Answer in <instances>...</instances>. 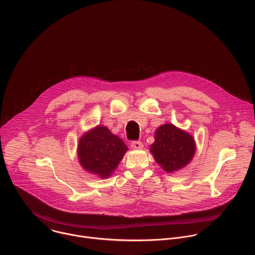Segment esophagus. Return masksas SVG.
I'll list each match as a JSON object with an SVG mask.
<instances>
[{"mask_svg": "<svg viewBox=\"0 0 255 255\" xmlns=\"http://www.w3.org/2000/svg\"><path fill=\"white\" fill-rule=\"evenodd\" d=\"M131 148L132 149H141V148H143V144L141 141H132Z\"/></svg>", "mask_w": 255, "mask_h": 255, "instance_id": "obj_1", "label": "esophagus"}]
</instances>
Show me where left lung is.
<instances>
[{
	"mask_svg": "<svg viewBox=\"0 0 255 255\" xmlns=\"http://www.w3.org/2000/svg\"><path fill=\"white\" fill-rule=\"evenodd\" d=\"M150 151L156 162L166 172H173L185 167L196 152V144L192 135L172 124L157 128Z\"/></svg>",
	"mask_w": 255,
	"mask_h": 255,
	"instance_id": "left-lung-1",
	"label": "left lung"
}]
</instances>
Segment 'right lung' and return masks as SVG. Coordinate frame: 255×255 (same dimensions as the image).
Segmentation results:
<instances>
[{"mask_svg":"<svg viewBox=\"0 0 255 255\" xmlns=\"http://www.w3.org/2000/svg\"><path fill=\"white\" fill-rule=\"evenodd\" d=\"M127 150L121 138L107 127L97 126L81 137L78 156L85 170L106 178L112 174Z\"/></svg>","mask_w":255,"mask_h":255,"instance_id":"1","label":"right lung"}]
</instances>
